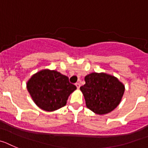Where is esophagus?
Returning <instances> with one entry per match:
<instances>
[{
    "label": "esophagus",
    "instance_id": "34e87169",
    "mask_svg": "<svg viewBox=\"0 0 148 148\" xmlns=\"http://www.w3.org/2000/svg\"><path fill=\"white\" fill-rule=\"evenodd\" d=\"M76 86H77V88L79 89V88H80V84L79 83V82H77V83H76Z\"/></svg>",
    "mask_w": 148,
    "mask_h": 148
}]
</instances>
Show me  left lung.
<instances>
[{
	"label": "left lung",
	"instance_id": "8db88e82",
	"mask_svg": "<svg viewBox=\"0 0 148 148\" xmlns=\"http://www.w3.org/2000/svg\"><path fill=\"white\" fill-rule=\"evenodd\" d=\"M80 87L89 110L98 114H105L119 105L125 86L117 77L106 73L93 72L85 77Z\"/></svg>",
	"mask_w": 148,
	"mask_h": 148
}]
</instances>
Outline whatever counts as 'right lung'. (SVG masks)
<instances>
[{
    "label": "right lung",
    "instance_id": "1",
    "mask_svg": "<svg viewBox=\"0 0 148 148\" xmlns=\"http://www.w3.org/2000/svg\"><path fill=\"white\" fill-rule=\"evenodd\" d=\"M27 89L40 109L52 112L66 105L68 98L77 87L70 83L69 77L58 71L44 69L29 79Z\"/></svg>",
    "mask_w": 148,
    "mask_h": 148
}]
</instances>
